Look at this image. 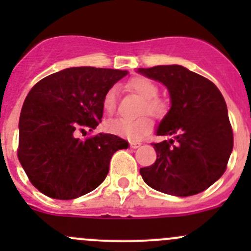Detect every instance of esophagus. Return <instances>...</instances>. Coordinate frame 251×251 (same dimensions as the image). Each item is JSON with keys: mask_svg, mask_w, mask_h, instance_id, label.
<instances>
[{"mask_svg": "<svg viewBox=\"0 0 251 251\" xmlns=\"http://www.w3.org/2000/svg\"><path fill=\"white\" fill-rule=\"evenodd\" d=\"M141 144L142 143H140V142H135V141L130 142V147H131V148H133V149H136V148H138V147H141Z\"/></svg>", "mask_w": 251, "mask_h": 251, "instance_id": "obj_1", "label": "esophagus"}]
</instances>
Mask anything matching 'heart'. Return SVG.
I'll use <instances>...</instances> for the list:
<instances>
[{
	"label": "heart",
	"mask_w": 251,
	"mask_h": 251,
	"mask_svg": "<svg viewBox=\"0 0 251 251\" xmlns=\"http://www.w3.org/2000/svg\"><path fill=\"white\" fill-rule=\"evenodd\" d=\"M127 87L128 90L137 93L141 98L144 100L143 105H142V113L146 111L147 114H149V115L154 116L156 119H160L165 115L168 108H166V104L164 100L156 98L159 88L155 82H153V81L144 76H137L128 81ZM115 108L116 93L114 88H110L105 93L104 98H103V109H104L107 114H113L115 111ZM151 121L147 116H141V118L136 119V120L119 118L108 121L105 124V128L109 132L115 133V135H120L123 137L131 138V140H135V138L146 135L151 130Z\"/></svg>",
	"instance_id": "b5f03b06"
}]
</instances>
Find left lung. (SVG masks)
<instances>
[{"label":"left lung","instance_id":"left-lung-1","mask_svg":"<svg viewBox=\"0 0 251 251\" xmlns=\"http://www.w3.org/2000/svg\"><path fill=\"white\" fill-rule=\"evenodd\" d=\"M137 72L163 83L171 100L155 132L171 138L153 143L156 160L141 169L142 178L170 196L201 193L224 175L233 149L224 96L211 81L182 65H156Z\"/></svg>","mask_w":251,"mask_h":251}]
</instances>
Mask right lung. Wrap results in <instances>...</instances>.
<instances>
[{"mask_svg": "<svg viewBox=\"0 0 251 251\" xmlns=\"http://www.w3.org/2000/svg\"><path fill=\"white\" fill-rule=\"evenodd\" d=\"M127 70L75 67L40 80L27 93L19 118L18 159L45 196L69 201L90 193L107 177L113 154L128 142L110 133L81 141L96 128L105 93Z\"/></svg>", "mask_w": 251, "mask_h": 251, "instance_id": "right-lung-1", "label": "right lung"}]
</instances>
